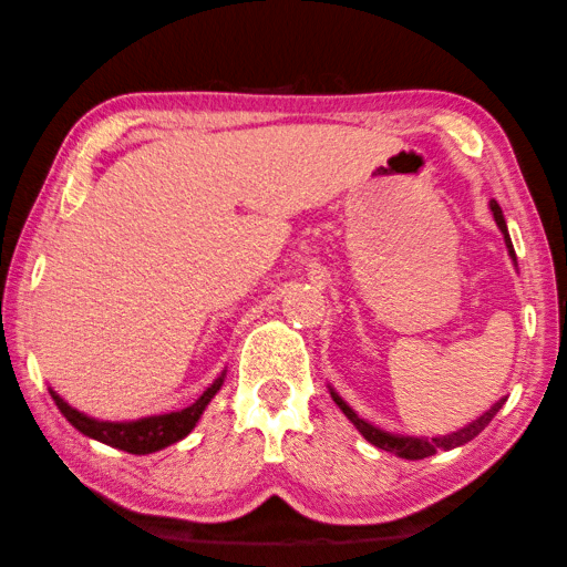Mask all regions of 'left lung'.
<instances>
[{
  "instance_id": "8db88e82",
  "label": "left lung",
  "mask_w": 567,
  "mask_h": 567,
  "mask_svg": "<svg viewBox=\"0 0 567 567\" xmlns=\"http://www.w3.org/2000/svg\"><path fill=\"white\" fill-rule=\"evenodd\" d=\"M491 213H493V218H496V225L501 228L503 238H506L508 255L513 257V262H516V250H513V243H511V235H508V228H506V220H503V210L498 208V203H496V200H491ZM329 394H332L334 404L344 411V416H347L349 421H352V424L359 429V434H362V436L369 441V444H374L377 449L389 451V454H394V456H399V458H409V461H419V458L434 456L436 451H451V449H456V446L468 444L471 439H476V436L481 434V431L491 424V419L498 414L501 406L506 404V399L496 401V404H493V406L486 411V414L478 416L476 421H471L468 426H463V429L454 431V434H449V436L416 439V436L386 434V431L377 429V426H372V424H367L364 419H359V416L354 414V409H352V406H347V401H344L342 396L334 394L332 389H329Z\"/></svg>"
}]
</instances>
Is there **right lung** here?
Returning a JSON list of instances; mask_svg holds the SVG:
<instances>
[{
	"label": "right lung",
	"instance_id": "add662e5",
	"mask_svg": "<svg viewBox=\"0 0 567 567\" xmlns=\"http://www.w3.org/2000/svg\"><path fill=\"white\" fill-rule=\"evenodd\" d=\"M225 374H220L215 382L203 391V396L190 404L188 409L181 411H171V414H161V416H146L138 421H96L86 414H81L74 406H69L64 399H61L56 391H51V399L56 401V406L61 414L66 416L71 426H76L81 434L89 439H96L101 444H109L113 449L128 451V454H153V451H161L176 441L185 439L193 431V426L198 424L200 414L205 406L210 404V399L218 394V389L223 386Z\"/></svg>",
	"mask_w": 567,
	"mask_h": 567
}]
</instances>
